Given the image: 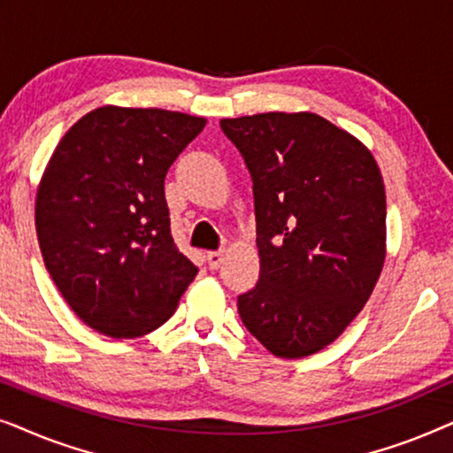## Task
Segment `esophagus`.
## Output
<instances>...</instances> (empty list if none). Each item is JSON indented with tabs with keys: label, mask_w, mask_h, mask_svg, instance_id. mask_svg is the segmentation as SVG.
Here are the masks:
<instances>
[{
	"label": "esophagus",
	"mask_w": 453,
	"mask_h": 453,
	"mask_svg": "<svg viewBox=\"0 0 453 453\" xmlns=\"http://www.w3.org/2000/svg\"><path fill=\"white\" fill-rule=\"evenodd\" d=\"M208 265H210V268H212V270H216V268H219V265L222 264V257H225V253H222V251H208Z\"/></svg>",
	"instance_id": "1"
}]
</instances>
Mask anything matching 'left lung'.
I'll list each match as a JSON object with an SVG mask.
<instances>
[{
	"label": "left lung",
	"instance_id": "left-lung-1",
	"mask_svg": "<svg viewBox=\"0 0 453 453\" xmlns=\"http://www.w3.org/2000/svg\"><path fill=\"white\" fill-rule=\"evenodd\" d=\"M253 181L259 280L247 330L280 358L315 355L369 301L386 262V188L361 140L301 113L220 119Z\"/></svg>",
	"mask_w": 453,
	"mask_h": 453
}]
</instances>
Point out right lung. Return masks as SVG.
Returning <instances> with one entry per match:
<instances>
[{"instance_id":"obj_1","label":"right lung","mask_w":453,"mask_h":453,"mask_svg":"<svg viewBox=\"0 0 453 453\" xmlns=\"http://www.w3.org/2000/svg\"><path fill=\"white\" fill-rule=\"evenodd\" d=\"M203 126L179 111L104 104L73 123L49 158L35 202L42 262L92 330H157L196 278L173 241L165 177Z\"/></svg>"}]
</instances>
